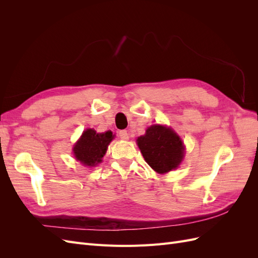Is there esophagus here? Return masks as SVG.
Returning <instances> with one entry per match:
<instances>
[{"label": "esophagus", "mask_w": 258, "mask_h": 258, "mask_svg": "<svg viewBox=\"0 0 258 258\" xmlns=\"http://www.w3.org/2000/svg\"><path fill=\"white\" fill-rule=\"evenodd\" d=\"M118 137L122 140H128L129 139V135H128V132L126 130H120L118 132Z\"/></svg>", "instance_id": "esophagus-1"}]
</instances>
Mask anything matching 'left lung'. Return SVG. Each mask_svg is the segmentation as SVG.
Masks as SVG:
<instances>
[{
    "label": "left lung",
    "instance_id": "1",
    "mask_svg": "<svg viewBox=\"0 0 258 258\" xmlns=\"http://www.w3.org/2000/svg\"><path fill=\"white\" fill-rule=\"evenodd\" d=\"M137 141L145 161L158 173L176 169L183 159L184 146L181 139L165 126H151Z\"/></svg>",
    "mask_w": 258,
    "mask_h": 258
}]
</instances>
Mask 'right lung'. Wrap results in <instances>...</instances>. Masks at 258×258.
Here are the masks:
<instances>
[{
    "label": "right lung",
    "instance_id": "right-lung-1",
    "mask_svg": "<svg viewBox=\"0 0 258 258\" xmlns=\"http://www.w3.org/2000/svg\"><path fill=\"white\" fill-rule=\"evenodd\" d=\"M114 138L112 131H106L104 134H97L93 129L84 131L80 141L76 143L73 151L75 158L83 165L93 167L102 160L107 145Z\"/></svg>",
    "mask_w": 258,
    "mask_h": 258
}]
</instances>
